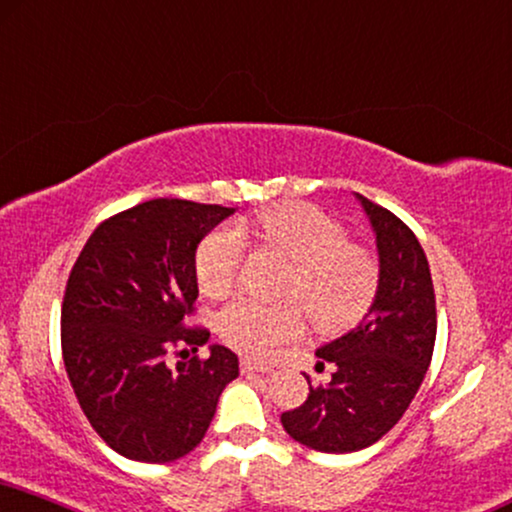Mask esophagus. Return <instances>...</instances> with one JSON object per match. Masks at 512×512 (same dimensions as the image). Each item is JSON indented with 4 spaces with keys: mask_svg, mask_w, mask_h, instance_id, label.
Instances as JSON below:
<instances>
[{
    "mask_svg": "<svg viewBox=\"0 0 512 512\" xmlns=\"http://www.w3.org/2000/svg\"><path fill=\"white\" fill-rule=\"evenodd\" d=\"M240 369H242V374H270L272 371V367H268V364L251 362V360H242Z\"/></svg>",
    "mask_w": 512,
    "mask_h": 512,
    "instance_id": "1",
    "label": "esophagus"
}]
</instances>
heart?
I'll list each match as a JSON object with an SVG mask.
<instances>
[{
    "label": "heart",
    "instance_id": "1",
    "mask_svg": "<svg viewBox=\"0 0 512 512\" xmlns=\"http://www.w3.org/2000/svg\"><path fill=\"white\" fill-rule=\"evenodd\" d=\"M270 247L294 263L284 296L287 303H263L242 296L216 317L218 336L237 353L268 360L303 334V304L317 331L334 334L355 324L378 287V263L369 249L345 240L343 225L310 204H280L254 221ZM247 232L225 223L204 235L195 251V277L202 294L225 296L240 280L247 261ZM302 304L298 306L295 301Z\"/></svg>",
    "mask_w": 512,
    "mask_h": 512
}]
</instances>
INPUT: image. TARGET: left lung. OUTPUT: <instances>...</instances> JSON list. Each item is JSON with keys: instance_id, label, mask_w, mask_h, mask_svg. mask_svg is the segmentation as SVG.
<instances>
[{"instance_id": "obj_1", "label": "left lung", "mask_w": 512, "mask_h": 512, "mask_svg": "<svg viewBox=\"0 0 512 512\" xmlns=\"http://www.w3.org/2000/svg\"><path fill=\"white\" fill-rule=\"evenodd\" d=\"M357 199L376 232V298L353 331L317 350V367H334L327 386H310L308 400L282 414L296 442L324 454L360 451L400 421L433 360L437 334L433 277L416 235L393 211Z\"/></svg>"}]
</instances>
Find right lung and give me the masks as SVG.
Returning a JSON list of instances; mask_svg holds the SVG:
<instances>
[{
  "label": "right lung",
  "instance_id": "add662e5",
  "mask_svg": "<svg viewBox=\"0 0 512 512\" xmlns=\"http://www.w3.org/2000/svg\"><path fill=\"white\" fill-rule=\"evenodd\" d=\"M235 209L150 199L91 232L61 308L68 378L91 428L131 461L169 463L202 442L240 362L225 345L197 353L209 331L195 313V251Z\"/></svg>",
  "mask_w": 512,
  "mask_h": 512
}]
</instances>
